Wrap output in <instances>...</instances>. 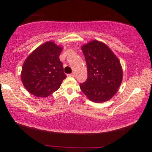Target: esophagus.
<instances>
[{
  "label": "esophagus",
  "instance_id": "obj_1",
  "mask_svg": "<svg viewBox=\"0 0 152 152\" xmlns=\"http://www.w3.org/2000/svg\"><path fill=\"white\" fill-rule=\"evenodd\" d=\"M67 76H69V77H74V76H75V74H74V73L69 74H68Z\"/></svg>",
  "mask_w": 152,
  "mask_h": 152
}]
</instances>
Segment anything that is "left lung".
<instances>
[{"label": "left lung", "instance_id": "obj_1", "mask_svg": "<svg viewBox=\"0 0 152 152\" xmlns=\"http://www.w3.org/2000/svg\"><path fill=\"white\" fill-rule=\"evenodd\" d=\"M81 49L86 61L88 79L80 83V89L92 102L101 103L111 99L122 82L120 61L102 42L92 40Z\"/></svg>", "mask_w": 152, "mask_h": 152}]
</instances>
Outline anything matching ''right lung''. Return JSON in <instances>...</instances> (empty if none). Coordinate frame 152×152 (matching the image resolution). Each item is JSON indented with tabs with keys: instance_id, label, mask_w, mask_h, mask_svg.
<instances>
[{
	"instance_id": "obj_1",
	"label": "right lung",
	"mask_w": 152,
	"mask_h": 152,
	"mask_svg": "<svg viewBox=\"0 0 152 152\" xmlns=\"http://www.w3.org/2000/svg\"><path fill=\"white\" fill-rule=\"evenodd\" d=\"M63 47L49 41L36 48L23 64L21 78L25 88L37 97H47L66 78L59 60Z\"/></svg>"
}]
</instances>
